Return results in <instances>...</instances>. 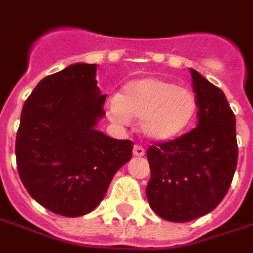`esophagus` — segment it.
Here are the masks:
<instances>
[{
	"mask_svg": "<svg viewBox=\"0 0 253 253\" xmlns=\"http://www.w3.org/2000/svg\"><path fill=\"white\" fill-rule=\"evenodd\" d=\"M133 155L137 156V157H141V156L145 155V149H144L141 145H134V147H133Z\"/></svg>",
	"mask_w": 253,
	"mask_h": 253,
	"instance_id": "esophagus-1",
	"label": "esophagus"
}]
</instances>
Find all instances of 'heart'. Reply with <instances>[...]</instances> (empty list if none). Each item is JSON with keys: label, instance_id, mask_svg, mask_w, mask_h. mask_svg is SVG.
I'll return each mask as SVG.
<instances>
[{"label": "heart", "instance_id": "heart-1", "mask_svg": "<svg viewBox=\"0 0 253 253\" xmlns=\"http://www.w3.org/2000/svg\"><path fill=\"white\" fill-rule=\"evenodd\" d=\"M197 101L191 89L157 77L133 80L108 104L117 124L140 119L142 134L153 141H170L187 130L196 117Z\"/></svg>", "mask_w": 253, "mask_h": 253}]
</instances>
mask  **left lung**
Here are the masks:
<instances>
[{"label": "left lung", "instance_id": "left-lung-1", "mask_svg": "<svg viewBox=\"0 0 253 253\" xmlns=\"http://www.w3.org/2000/svg\"><path fill=\"white\" fill-rule=\"evenodd\" d=\"M197 126L170 141L153 142L147 159L149 206L161 219L185 223L219 206L237 165L236 119L225 94L191 69Z\"/></svg>", "mask_w": 253, "mask_h": 253}]
</instances>
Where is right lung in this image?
<instances>
[{
	"instance_id": "1",
	"label": "right lung",
	"mask_w": 253,
	"mask_h": 253,
	"mask_svg": "<svg viewBox=\"0 0 253 253\" xmlns=\"http://www.w3.org/2000/svg\"><path fill=\"white\" fill-rule=\"evenodd\" d=\"M96 64H75L37 84L21 112L16 161L24 187L53 213L77 217L104 199L133 142L94 126L105 115Z\"/></svg>"
}]
</instances>
